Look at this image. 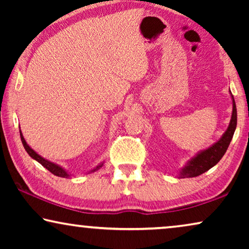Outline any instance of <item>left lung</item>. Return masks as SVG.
I'll return each instance as SVG.
<instances>
[{
    "mask_svg": "<svg viewBox=\"0 0 249 249\" xmlns=\"http://www.w3.org/2000/svg\"><path fill=\"white\" fill-rule=\"evenodd\" d=\"M231 98H232V114H231L230 124L228 125L226 132L212 146L197 153L193 159H190L187 162V164L180 170L179 178H193V177L203 175L204 172L209 171L211 168H213L222 159L224 153L229 147L230 142L233 137L234 130H236L237 127V108L232 94H231Z\"/></svg>",
    "mask_w": 249,
    "mask_h": 249,
    "instance_id": "8db88e82",
    "label": "left lung"
}]
</instances>
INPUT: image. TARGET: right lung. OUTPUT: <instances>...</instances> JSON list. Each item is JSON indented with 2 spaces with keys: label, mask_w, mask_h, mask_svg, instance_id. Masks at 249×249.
<instances>
[{
  "label": "right lung",
  "mask_w": 249,
  "mask_h": 249,
  "mask_svg": "<svg viewBox=\"0 0 249 249\" xmlns=\"http://www.w3.org/2000/svg\"><path fill=\"white\" fill-rule=\"evenodd\" d=\"M20 137H21V142H22L23 147H25L26 152L28 153L30 158H33L34 160H36V161L38 162V163H40V164H42V165L44 166V168H46L47 170H49V171H50L51 173H53L54 176L61 177V178H69V177L71 176L70 173L67 171V170H64V169L62 168V166H60L59 164H55V163L51 162V161H49V160L42 158V156H40L39 154H37V153H36L35 151H34V149H33L32 147H30V146L26 142L25 138H23V136H22L21 130H20ZM102 165H103V163H101V164H98V165L96 166V168H94L93 170H90V172L96 171V170L100 169Z\"/></svg>",
  "instance_id": "add662e5"
}]
</instances>
